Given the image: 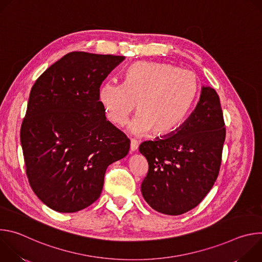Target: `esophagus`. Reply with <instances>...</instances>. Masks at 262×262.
<instances>
[{"label":"esophagus","mask_w":262,"mask_h":262,"mask_svg":"<svg viewBox=\"0 0 262 262\" xmlns=\"http://www.w3.org/2000/svg\"><path fill=\"white\" fill-rule=\"evenodd\" d=\"M138 146H139V144L136 140H130V148H129L130 152H135L138 149Z\"/></svg>","instance_id":"obj_1"}]
</instances>
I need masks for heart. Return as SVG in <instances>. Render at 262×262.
Returning <instances> with one entry per match:
<instances>
[{
  "label": "heart",
  "mask_w": 262,
  "mask_h": 262,
  "mask_svg": "<svg viewBox=\"0 0 262 262\" xmlns=\"http://www.w3.org/2000/svg\"><path fill=\"white\" fill-rule=\"evenodd\" d=\"M200 84L191 70L157 62H137L130 65L123 85L106 82L98 91V100L106 119L123 126L134 113L138 116L128 129L141 136L152 129L164 136L181 125L199 95Z\"/></svg>",
  "instance_id": "obj_1"
}]
</instances>
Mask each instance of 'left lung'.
Instances as JSON below:
<instances>
[{
    "label": "left lung",
    "instance_id": "left-lung-1",
    "mask_svg": "<svg viewBox=\"0 0 262 262\" xmlns=\"http://www.w3.org/2000/svg\"><path fill=\"white\" fill-rule=\"evenodd\" d=\"M225 137L219 95L213 88L202 86L188 119L169 135L139 147L149 166L141 184L145 201L169 215L196 207L216 180Z\"/></svg>",
    "mask_w": 262,
    "mask_h": 262
}]
</instances>
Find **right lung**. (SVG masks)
<instances>
[{"label":"right lung","mask_w":262,"mask_h":262,"mask_svg":"<svg viewBox=\"0 0 262 262\" xmlns=\"http://www.w3.org/2000/svg\"><path fill=\"white\" fill-rule=\"evenodd\" d=\"M125 57L72 52L33 85L20 128L33 192L59 212L95 202L108 165L125 158L126 136L106 120L98 100L103 80Z\"/></svg>","instance_id":"1"}]
</instances>
